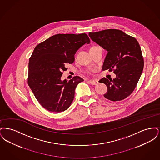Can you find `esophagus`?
I'll return each instance as SVG.
<instances>
[{"mask_svg":"<svg viewBox=\"0 0 160 160\" xmlns=\"http://www.w3.org/2000/svg\"><path fill=\"white\" fill-rule=\"evenodd\" d=\"M89 83L91 84L92 85H97L98 84V82L96 80H89L88 81Z\"/></svg>","mask_w":160,"mask_h":160,"instance_id":"esophagus-1","label":"esophagus"}]
</instances>
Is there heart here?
I'll list each match as a JSON object with an SVG mask.
<instances>
[{
	"instance_id": "obj_1",
	"label": "heart",
	"mask_w": 160,
	"mask_h": 160,
	"mask_svg": "<svg viewBox=\"0 0 160 160\" xmlns=\"http://www.w3.org/2000/svg\"><path fill=\"white\" fill-rule=\"evenodd\" d=\"M94 47H95V46H94Z\"/></svg>"
}]
</instances>
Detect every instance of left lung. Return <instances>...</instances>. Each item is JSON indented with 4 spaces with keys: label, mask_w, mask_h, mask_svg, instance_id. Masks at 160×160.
Returning a JSON list of instances; mask_svg holds the SVG:
<instances>
[{
    "label": "left lung",
    "mask_w": 160,
    "mask_h": 160,
    "mask_svg": "<svg viewBox=\"0 0 160 160\" xmlns=\"http://www.w3.org/2000/svg\"><path fill=\"white\" fill-rule=\"evenodd\" d=\"M89 35L108 52L102 70L113 71L116 76L113 80L104 77L99 80L107 86L104 97L112 101L126 98L134 91L143 69L144 59L137 39L113 29L89 32Z\"/></svg>",
    "instance_id": "1"
}]
</instances>
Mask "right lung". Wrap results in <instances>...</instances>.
<instances>
[{"label": "right lung", "instance_id": "obj_1", "mask_svg": "<svg viewBox=\"0 0 160 160\" xmlns=\"http://www.w3.org/2000/svg\"><path fill=\"white\" fill-rule=\"evenodd\" d=\"M90 39L86 33H59L35 47L29 62L28 83L39 103L47 110L59 113L71 104L77 84L83 79L74 77L61 80L66 64L74 61V54Z\"/></svg>", "mask_w": 160, "mask_h": 160}]
</instances>
